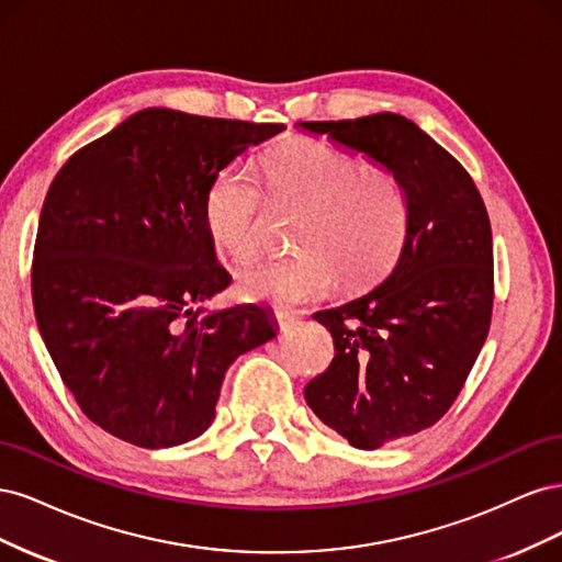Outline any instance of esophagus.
I'll list each match as a JSON object with an SVG mask.
<instances>
[{"label":"esophagus","mask_w":562,"mask_h":562,"mask_svg":"<svg viewBox=\"0 0 562 562\" xmlns=\"http://www.w3.org/2000/svg\"><path fill=\"white\" fill-rule=\"evenodd\" d=\"M277 321H279V328H281V330L291 328L293 323L297 321V312H291V310H279V312H277Z\"/></svg>","instance_id":"esophagus-1"}]
</instances>
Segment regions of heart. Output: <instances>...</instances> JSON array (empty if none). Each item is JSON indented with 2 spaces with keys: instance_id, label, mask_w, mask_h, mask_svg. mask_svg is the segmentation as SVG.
Masks as SVG:
<instances>
[{
  "instance_id": "obj_1",
  "label": "heart",
  "mask_w": 562,
  "mask_h": 562,
  "mask_svg": "<svg viewBox=\"0 0 562 562\" xmlns=\"http://www.w3.org/2000/svg\"><path fill=\"white\" fill-rule=\"evenodd\" d=\"M267 194L302 206L291 255L262 260L239 279L241 295L277 304L314 300L342 277L349 288L380 279L407 234V196L382 161L356 164L349 151L318 138H293L265 161ZM262 187L248 161L220 171L203 201L215 246L234 262L260 248Z\"/></svg>"
}]
</instances>
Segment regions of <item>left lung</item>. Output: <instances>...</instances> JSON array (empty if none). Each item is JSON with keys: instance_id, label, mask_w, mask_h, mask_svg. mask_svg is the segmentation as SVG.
Wrapping results in <instances>:
<instances>
[{"instance_id": "8db88e82", "label": "left lung", "mask_w": 562, "mask_h": 562, "mask_svg": "<svg viewBox=\"0 0 562 562\" xmlns=\"http://www.w3.org/2000/svg\"><path fill=\"white\" fill-rule=\"evenodd\" d=\"M386 164L407 196V234L391 274L314 318L335 359L307 386L314 415L349 446L378 450L443 417L490 330L492 229L479 187L448 149L401 114L302 122Z\"/></svg>"}]
</instances>
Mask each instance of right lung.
Returning a JSON list of instances; mask_svg holds the SVG:
<instances>
[{
	"label": "right lung",
	"mask_w": 562,
	"mask_h": 562,
	"mask_svg": "<svg viewBox=\"0 0 562 562\" xmlns=\"http://www.w3.org/2000/svg\"><path fill=\"white\" fill-rule=\"evenodd\" d=\"M283 128L151 108L77 149L50 182L32 304L100 429L147 450L187 443L211 427L227 368L277 337L258 304H194L232 281L203 220L213 178Z\"/></svg>",
	"instance_id": "add662e5"
}]
</instances>
